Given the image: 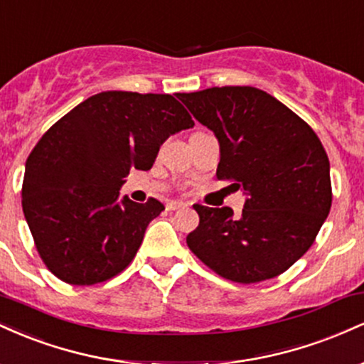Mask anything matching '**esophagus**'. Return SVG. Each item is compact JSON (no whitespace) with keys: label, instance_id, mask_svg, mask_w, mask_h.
I'll list each match as a JSON object with an SVG mask.
<instances>
[{"label":"esophagus","instance_id":"obj_1","mask_svg":"<svg viewBox=\"0 0 364 364\" xmlns=\"http://www.w3.org/2000/svg\"><path fill=\"white\" fill-rule=\"evenodd\" d=\"M186 203L181 202V200H173V202L168 203V210H179V208H185Z\"/></svg>","mask_w":364,"mask_h":364}]
</instances>
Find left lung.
<instances>
[{
    "mask_svg": "<svg viewBox=\"0 0 364 364\" xmlns=\"http://www.w3.org/2000/svg\"><path fill=\"white\" fill-rule=\"evenodd\" d=\"M214 132L217 178L231 179L245 208L195 205L200 224L186 237L196 257L229 281L252 284L286 272L318 235L332 205L330 162L316 133L255 87L178 94Z\"/></svg>",
    "mask_w": 364,
    "mask_h": 364,
    "instance_id": "1",
    "label": "left lung"
}]
</instances>
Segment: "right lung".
Instances as JSON below:
<instances>
[{
	"instance_id": "obj_1",
	"label": "right lung",
	"mask_w": 364,
	"mask_h": 364,
	"mask_svg": "<svg viewBox=\"0 0 364 364\" xmlns=\"http://www.w3.org/2000/svg\"><path fill=\"white\" fill-rule=\"evenodd\" d=\"M193 124L169 94L107 90L44 133L25 164L22 207L37 252L58 279L90 286L128 267L164 205L121 198L124 178L132 168L149 171L161 145Z\"/></svg>"
}]
</instances>
